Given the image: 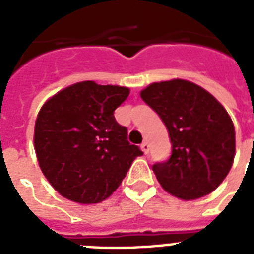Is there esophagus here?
<instances>
[{"label":"esophagus","instance_id":"34e87169","mask_svg":"<svg viewBox=\"0 0 254 254\" xmlns=\"http://www.w3.org/2000/svg\"><path fill=\"white\" fill-rule=\"evenodd\" d=\"M141 149H142V151L145 153V154H147V153H149V149H150V147H149V143H147L146 141H145V142H142V145H141Z\"/></svg>","mask_w":254,"mask_h":254}]
</instances>
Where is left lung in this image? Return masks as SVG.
Here are the masks:
<instances>
[{
    "instance_id": "1",
    "label": "left lung",
    "mask_w": 254,
    "mask_h": 254,
    "mask_svg": "<svg viewBox=\"0 0 254 254\" xmlns=\"http://www.w3.org/2000/svg\"><path fill=\"white\" fill-rule=\"evenodd\" d=\"M141 99L161 117L171 141L166 162L153 171L163 189L179 199H199L228 175L235 158V127L224 107L191 81L153 83Z\"/></svg>"
}]
</instances>
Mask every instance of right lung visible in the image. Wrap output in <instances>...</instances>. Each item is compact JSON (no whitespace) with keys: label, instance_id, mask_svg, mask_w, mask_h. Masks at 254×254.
Here are the masks:
<instances>
[{"label":"right lung","instance_id":"right-lung-1","mask_svg":"<svg viewBox=\"0 0 254 254\" xmlns=\"http://www.w3.org/2000/svg\"><path fill=\"white\" fill-rule=\"evenodd\" d=\"M129 92L119 85L81 81L42 107L34 146L42 173L62 196L81 204L105 200L135 157L142 155L113 115Z\"/></svg>","mask_w":254,"mask_h":254}]
</instances>
